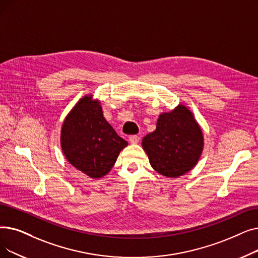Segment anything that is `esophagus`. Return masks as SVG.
Segmentation results:
<instances>
[{
	"mask_svg": "<svg viewBox=\"0 0 258 258\" xmlns=\"http://www.w3.org/2000/svg\"><path fill=\"white\" fill-rule=\"evenodd\" d=\"M139 140H140V137H139V136H137V135H133V136H131V137H130V142H131V143H133V144H136V143H138V142H139Z\"/></svg>",
	"mask_w": 258,
	"mask_h": 258,
	"instance_id": "obj_1",
	"label": "esophagus"
}]
</instances>
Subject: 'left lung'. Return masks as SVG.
<instances>
[{
	"label": "left lung",
	"mask_w": 258,
	"mask_h": 258,
	"mask_svg": "<svg viewBox=\"0 0 258 258\" xmlns=\"http://www.w3.org/2000/svg\"><path fill=\"white\" fill-rule=\"evenodd\" d=\"M153 169L166 177H179L196 165L204 148V136L193 114L178 105L163 113L156 130L142 140Z\"/></svg>",
	"instance_id": "8db88e82"
}]
</instances>
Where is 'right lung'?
Masks as SVG:
<instances>
[{
	"label": "right lung",
	"mask_w": 258,
	"mask_h": 258,
	"mask_svg": "<svg viewBox=\"0 0 258 258\" xmlns=\"http://www.w3.org/2000/svg\"><path fill=\"white\" fill-rule=\"evenodd\" d=\"M127 142L104 119L98 100L83 97L66 117L61 147L66 159L92 178L106 175Z\"/></svg>",
	"instance_id": "1"
}]
</instances>
